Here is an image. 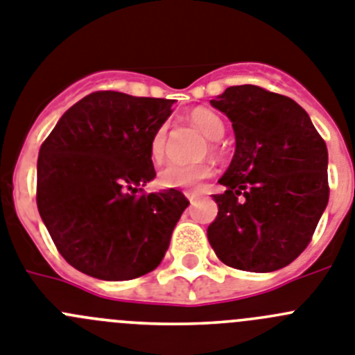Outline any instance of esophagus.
Segmentation results:
<instances>
[{"mask_svg": "<svg viewBox=\"0 0 355 355\" xmlns=\"http://www.w3.org/2000/svg\"><path fill=\"white\" fill-rule=\"evenodd\" d=\"M185 198L191 201V203H194L196 200H200V194L198 193H193V191H185Z\"/></svg>", "mask_w": 355, "mask_h": 355, "instance_id": "obj_1", "label": "esophagus"}]
</instances>
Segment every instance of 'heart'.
Listing matches in <instances>:
<instances>
[{"label": "heart", "mask_w": 355, "mask_h": 355, "mask_svg": "<svg viewBox=\"0 0 355 355\" xmlns=\"http://www.w3.org/2000/svg\"><path fill=\"white\" fill-rule=\"evenodd\" d=\"M191 122L205 134L207 138L217 141L225 136V122L210 110H194L191 113ZM166 154V127H159L150 139V157L152 161H162ZM209 164H171L164 166L157 175V184L166 189H198L201 182L209 178Z\"/></svg>", "instance_id": "1"}]
</instances>
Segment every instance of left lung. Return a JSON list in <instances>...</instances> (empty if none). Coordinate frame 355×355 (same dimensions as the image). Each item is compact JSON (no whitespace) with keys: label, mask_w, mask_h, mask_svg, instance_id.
Returning a JSON list of instances; mask_svg holds the SVG:
<instances>
[{"label":"left lung","mask_w":355,"mask_h":355,"mask_svg":"<svg viewBox=\"0 0 355 355\" xmlns=\"http://www.w3.org/2000/svg\"><path fill=\"white\" fill-rule=\"evenodd\" d=\"M235 132V154L214 194L207 230L233 269L272 272L306 249L329 201L327 146L295 101L260 86H230L210 101Z\"/></svg>","instance_id":"left-lung-1"}]
</instances>
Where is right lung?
Here are the masks:
<instances>
[{
    "label": "right lung",
    "mask_w": 355,
    "mask_h": 355,
    "mask_svg": "<svg viewBox=\"0 0 355 355\" xmlns=\"http://www.w3.org/2000/svg\"><path fill=\"white\" fill-rule=\"evenodd\" d=\"M173 101L95 92L63 113L40 146L37 207L62 257L81 272L125 281L154 270L189 201L136 194L155 178L150 139Z\"/></svg>",
    "instance_id": "right-lung-1"
}]
</instances>
